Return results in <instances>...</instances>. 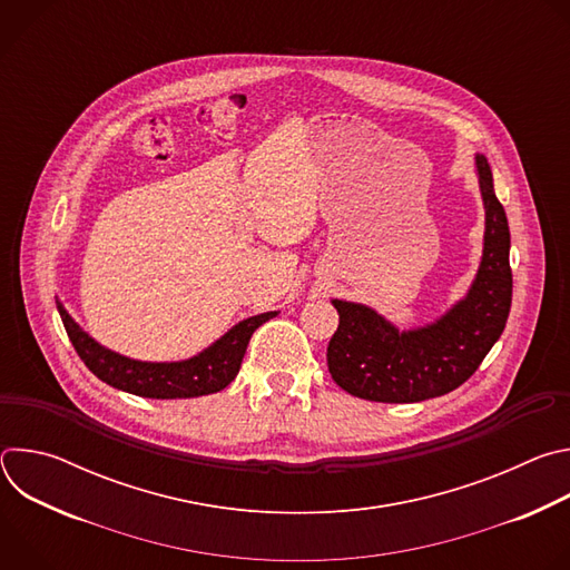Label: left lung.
Masks as SVG:
<instances>
[{
    "mask_svg": "<svg viewBox=\"0 0 570 570\" xmlns=\"http://www.w3.org/2000/svg\"><path fill=\"white\" fill-rule=\"evenodd\" d=\"M484 207L482 259L462 299L422 327L399 330L367 304L332 299L341 315L327 347L334 381L381 403H415L462 385L501 338L512 306L510 225L494 191L490 161L475 153Z\"/></svg>",
    "mask_w": 570,
    "mask_h": 570,
    "instance_id": "left-lung-1",
    "label": "left lung"
}]
</instances>
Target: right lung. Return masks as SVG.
<instances>
[{
    "instance_id": "add662e5",
    "label": "right lung",
    "mask_w": 570,
    "mask_h": 570,
    "mask_svg": "<svg viewBox=\"0 0 570 570\" xmlns=\"http://www.w3.org/2000/svg\"><path fill=\"white\" fill-rule=\"evenodd\" d=\"M56 306L76 354L90 372L117 390L146 399H191L220 392L238 374L243 354H246L257 327L277 315V311H266L240 320L216 343L191 358L150 363L104 347L67 313L60 299H56Z\"/></svg>"
}]
</instances>
